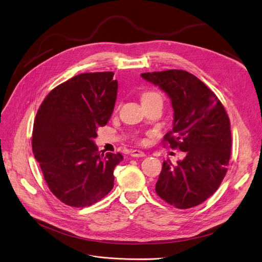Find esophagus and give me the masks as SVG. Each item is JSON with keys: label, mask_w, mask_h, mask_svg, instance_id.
I'll return each mask as SVG.
<instances>
[{"label": "esophagus", "mask_w": 262, "mask_h": 262, "mask_svg": "<svg viewBox=\"0 0 262 262\" xmlns=\"http://www.w3.org/2000/svg\"><path fill=\"white\" fill-rule=\"evenodd\" d=\"M129 154H130V156H132L133 158H143V157L146 156L145 152L140 151V150H137V149H134V150H130Z\"/></svg>", "instance_id": "1"}]
</instances>
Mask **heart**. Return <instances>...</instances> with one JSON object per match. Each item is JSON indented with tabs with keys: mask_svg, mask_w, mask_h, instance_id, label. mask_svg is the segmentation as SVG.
Segmentation results:
<instances>
[{
	"mask_svg": "<svg viewBox=\"0 0 262 262\" xmlns=\"http://www.w3.org/2000/svg\"><path fill=\"white\" fill-rule=\"evenodd\" d=\"M141 99H142V102H148V101H152V100H162V95L157 91L148 90V91H145L142 93Z\"/></svg>",
	"mask_w": 262,
	"mask_h": 262,
	"instance_id": "heart-1",
	"label": "heart"
}]
</instances>
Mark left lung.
<instances>
[{
    "instance_id": "1",
    "label": "left lung",
    "mask_w": 262,
    "mask_h": 262,
    "mask_svg": "<svg viewBox=\"0 0 262 262\" xmlns=\"http://www.w3.org/2000/svg\"><path fill=\"white\" fill-rule=\"evenodd\" d=\"M141 77L170 97L174 121L164 142L186 154L175 166L169 160L163 163L156 192L176 208L197 206L217 190L227 172L232 140L226 110L203 82L185 70L145 72Z\"/></svg>"
}]
</instances>
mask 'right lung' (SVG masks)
<instances>
[{
	"label": "right lung",
	"mask_w": 262,
	"mask_h": 262,
	"mask_svg": "<svg viewBox=\"0 0 262 262\" xmlns=\"http://www.w3.org/2000/svg\"><path fill=\"white\" fill-rule=\"evenodd\" d=\"M114 72H87L54 88L36 114L33 154L51 192L73 207L90 206L114 186L121 154H100L93 139L110 120L118 82Z\"/></svg>",
	"instance_id": "add662e5"
}]
</instances>
